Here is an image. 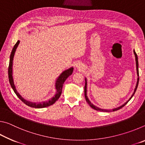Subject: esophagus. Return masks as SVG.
Masks as SVG:
<instances>
[{
    "label": "esophagus",
    "mask_w": 145,
    "mask_h": 145,
    "mask_svg": "<svg viewBox=\"0 0 145 145\" xmlns=\"http://www.w3.org/2000/svg\"><path fill=\"white\" fill-rule=\"evenodd\" d=\"M76 67H77L78 68H80V70H82L83 68H84V65H83L81 63H80V62H78V63L77 64V65H76Z\"/></svg>",
    "instance_id": "obj_1"
}]
</instances>
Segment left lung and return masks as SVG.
Masks as SVG:
<instances>
[{
  "label": "left lung",
  "mask_w": 145,
  "mask_h": 145,
  "mask_svg": "<svg viewBox=\"0 0 145 145\" xmlns=\"http://www.w3.org/2000/svg\"><path fill=\"white\" fill-rule=\"evenodd\" d=\"M134 55H135V57H136V69H137V76L139 77V70H138V59H137V56L136 54V53L135 51L134 50ZM86 80V83H85V86H84V96H85V99H86V102L88 103V104H89L90 105V107L93 108V109L96 110V111H102V112H110V111H117V110H119L120 109H121V108H122L123 107H124L125 105L127 103L129 102V101L130 100H131L132 97L134 96V95L135 94V93H136V91L137 89V86H138V83H139V77L137 78V84H136V88H135L134 89V92L133 93V94H132V95L131 96V97L130 98L129 100L127 101V102L125 103V104L123 105H122L121 106H120L118 108H115V109H113L112 110H107V109H100V108H99L95 106V105H93L92 103H91V102L89 100V99H88V98L87 97V94H86V92H87V82H86V79H85Z\"/></svg>",
  "instance_id": "8db88e82"
}]
</instances>
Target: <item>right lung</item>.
Here are the masks:
<instances>
[{
	"label": "right lung",
	"instance_id": "1",
	"mask_svg": "<svg viewBox=\"0 0 145 145\" xmlns=\"http://www.w3.org/2000/svg\"><path fill=\"white\" fill-rule=\"evenodd\" d=\"M19 43H20V41H18L15 45H14L10 56V60H9V67H8V77H9V83H10L11 86L12 88H13L14 92L15 93L16 96L18 97L19 99L24 103V104H26L27 105H28V106L34 107V108H43V107L50 106V105L54 104V103L59 99V98L60 97L61 93H62V88H63L64 82H65V80H67V78L69 77L70 75L72 74L73 68H70L69 69L64 71V72L60 75L59 77H58V78L57 79V81H56V90H57V92H56V94L55 95V96L53 98H52L50 100H49L48 101L39 102V103H33V102H29L27 100H25L19 94L18 91H17V90L15 88V86H14V82H13V75H12V74H13L12 67H13V57L14 55V52H15L16 49L17 48V46H18Z\"/></svg>",
	"mask_w": 145,
	"mask_h": 145
}]
</instances>
